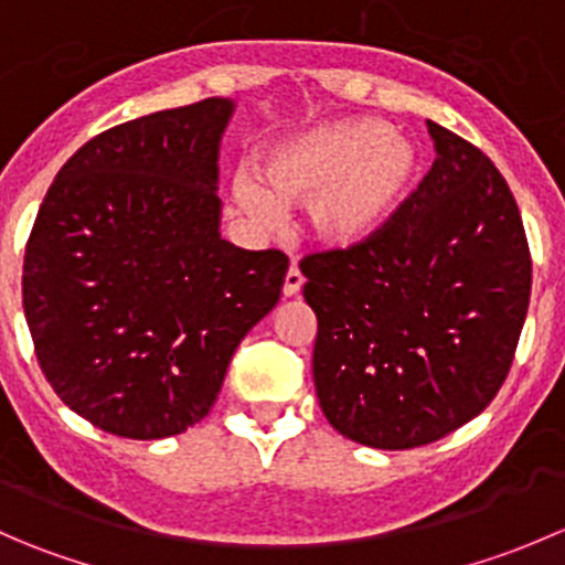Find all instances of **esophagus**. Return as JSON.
<instances>
[{"instance_id": "34e87169", "label": "esophagus", "mask_w": 565, "mask_h": 565, "mask_svg": "<svg viewBox=\"0 0 565 565\" xmlns=\"http://www.w3.org/2000/svg\"><path fill=\"white\" fill-rule=\"evenodd\" d=\"M300 289H303V273L298 270V265H292L287 270V278H284V295L292 298V295H298Z\"/></svg>"}]
</instances>
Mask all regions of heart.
Returning a JSON list of instances; mask_svg holds the SVG:
<instances>
[{
    "instance_id": "1",
    "label": "heart",
    "mask_w": 565,
    "mask_h": 565,
    "mask_svg": "<svg viewBox=\"0 0 565 565\" xmlns=\"http://www.w3.org/2000/svg\"><path fill=\"white\" fill-rule=\"evenodd\" d=\"M418 147L383 119H341L281 141L259 177L235 174V199L256 218L278 204H306V226L324 246H355L377 232L413 191Z\"/></svg>"
}]
</instances>
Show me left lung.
Instances as JSON below:
<instances>
[{
    "mask_svg": "<svg viewBox=\"0 0 565 565\" xmlns=\"http://www.w3.org/2000/svg\"><path fill=\"white\" fill-rule=\"evenodd\" d=\"M426 125L437 158L396 213L355 246L300 259L319 407L383 451L429 446L498 396L530 303L509 182L476 145Z\"/></svg>",
    "mask_w": 565,
    "mask_h": 565,
    "instance_id": "1",
    "label": "left lung"
}]
</instances>
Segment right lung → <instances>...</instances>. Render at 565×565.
<instances>
[{
	"label": "right lung",
	"mask_w": 565,
	"mask_h": 565,
	"mask_svg": "<svg viewBox=\"0 0 565 565\" xmlns=\"http://www.w3.org/2000/svg\"><path fill=\"white\" fill-rule=\"evenodd\" d=\"M232 100L89 139L51 182L24 254V315L56 396L98 429L161 440L218 398L243 335L281 298L284 250L221 241Z\"/></svg>",
	"instance_id": "add662e5"
}]
</instances>
